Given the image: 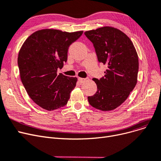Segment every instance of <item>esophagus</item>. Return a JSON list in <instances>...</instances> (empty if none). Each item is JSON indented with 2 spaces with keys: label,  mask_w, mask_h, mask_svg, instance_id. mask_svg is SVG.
I'll list each match as a JSON object with an SVG mask.
<instances>
[{
  "label": "esophagus",
  "mask_w": 161,
  "mask_h": 161,
  "mask_svg": "<svg viewBox=\"0 0 161 161\" xmlns=\"http://www.w3.org/2000/svg\"><path fill=\"white\" fill-rule=\"evenodd\" d=\"M85 81H86V79H85V78H78V81H79V83H83Z\"/></svg>",
  "instance_id": "34e87169"
}]
</instances>
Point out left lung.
I'll return each mask as SVG.
<instances>
[{"label": "left lung", "instance_id": "1", "mask_svg": "<svg viewBox=\"0 0 161 161\" xmlns=\"http://www.w3.org/2000/svg\"><path fill=\"white\" fill-rule=\"evenodd\" d=\"M92 42L98 60L108 69L100 80L93 78L96 93L88 97L93 107L103 111L114 110L127 99L137 81L139 60L136 48L124 32L104 26L85 32Z\"/></svg>", "mask_w": 161, "mask_h": 161}]
</instances>
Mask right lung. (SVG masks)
<instances>
[{
	"label": "right lung",
	"instance_id": "right-lung-1",
	"mask_svg": "<svg viewBox=\"0 0 161 161\" xmlns=\"http://www.w3.org/2000/svg\"><path fill=\"white\" fill-rule=\"evenodd\" d=\"M83 31L43 29L26 39L18 53L20 78L34 103L47 110L64 107L78 78L57 74L67 61L68 49Z\"/></svg>",
	"mask_w": 161,
	"mask_h": 161
}]
</instances>
